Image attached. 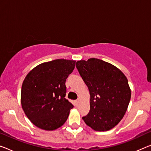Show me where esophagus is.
Here are the masks:
<instances>
[{
	"mask_svg": "<svg viewBox=\"0 0 151 151\" xmlns=\"http://www.w3.org/2000/svg\"><path fill=\"white\" fill-rule=\"evenodd\" d=\"M79 102H80V100L79 99H78V100H76V101H75V103H76V105H78V103H79Z\"/></svg>",
	"mask_w": 151,
	"mask_h": 151,
	"instance_id": "34e87169",
	"label": "esophagus"
}]
</instances>
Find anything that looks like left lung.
I'll use <instances>...</instances> for the list:
<instances>
[{"label":"left lung","mask_w":151,"mask_h":151,"mask_svg":"<svg viewBox=\"0 0 151 151\" xmlns=\"http://www.w3.org/2000/svg\"><path fill=\"white\" fill-rule=\"evenodd\" d=\"M76 68L88 88L90 109L82 117L95 131L110 130L124 117L131 99V89L124 73L109 63L90 58Z\"/></svg>","instance_id":"8db88e82"}]
</instances>
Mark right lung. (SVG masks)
I'll return each instance as SVG.
<instances>
[{
  "label": "right lung",
  "instance_id": "add662e5",
  "mask_svg": "<svg viewBox=\"0 0 151 151\" xmlns=\"http://www.w3.org/2000/svg\"><path fill=\"white\" fill-rule=\"evenodd\" d=\"M75 65L73 60H53L38 65L25 76L21 103L25 115L38 128L55 130L68 119L73 106L65 99V81Z\"/></svg>",
  "mask_w": 151,
  "mask_h": 151
}]
</instances>
